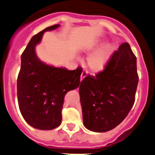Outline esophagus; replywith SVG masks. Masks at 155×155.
I'll return each instance as SVG.
<instances>
[{"label": "esophagus", "instance_id": "esophagus-1", "mask_svg": "<svg viewBox=\"0 0 155 155\" xmlns=\"http://www.w3.org/2000/svg\"><path fill=\"white\" fill-rule=\"evenodd\" d=\"M87 71H85V70H84L83 71H82L81 75V81L83 80V79L85 77L87 76Z\"/></svg>", "mask_w": 155, "mask_h": 155}]
</instances>
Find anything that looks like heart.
<instances>
[{
    "label": "heart",
    "instance_id": "b5f03b06",
    "mask_svg": "<svg viewBox=\"0 0 155 155\" xmlns=\"http://www.w3.org/2000/svg\"><path fill=\"white\" fill-rule=\"evenodd\" d=\"M105 44L104 41H98L91 44L87 48V51H93L101 48ZM113 51V47L111 45H107L95 53L90 55L87 58V63L90 68L95 72L101 71L105 68L107 62L109 61L112 52Z\"/></svg>",
    "mask_w": 155,
    "mask_h": 155
}]
</instances>
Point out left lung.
I'll return each instance as SVG.
<instances>
[{"label": "left lung", "instance_id": "left-lung-1", "mask_svg": "<svg viewBox=\"0 0 155 155\" xmlns=\"http://www.w3.org/2000/svg\"><path fill=\"white\" fill-rule=\"evenodd\" d=\"M138 82L136 57L128 42L115 51L105 68L87 75L79 87L83 122L95 132L112 130L129 114Z\"/></svg>", "mask_w": 155, "mask_h": 155}]
</instances>
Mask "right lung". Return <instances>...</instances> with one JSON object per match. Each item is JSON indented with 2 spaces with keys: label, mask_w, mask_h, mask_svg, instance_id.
Here are the masks:
<instances>
[{
  "label": "right lung",
  "mask_w": 155,
  "mask_h": 155,
  "mask_svg": "<svg viewBox=\"0 0 155 155\" xmlns=\"http://www.w3.org/2000/svg\"><path fill=\"white\" fill-rule=\"evenodd\" d=\"M55 24L32 37L21 55L17 78L19 108L26 123L35 129L51 130L61 125L65 94L79 87L82 68L69 71L48 65L38 58L35 47L46 31L59 27Z\"/></svg>",
  "instance_id": "right-lung-1"
}]
</instances>
